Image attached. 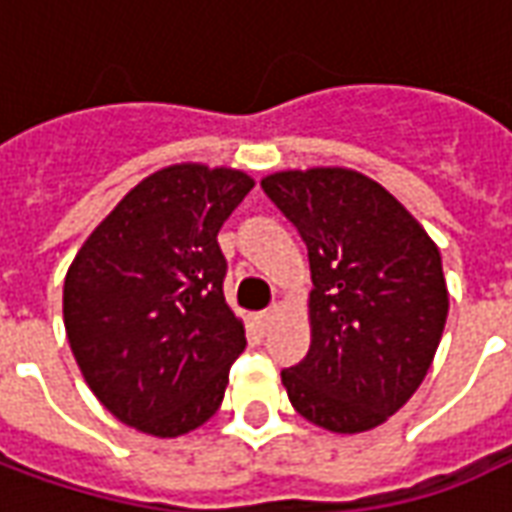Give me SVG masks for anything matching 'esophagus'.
I'll use <instances>...</instances> for the list:
<instances>
[{
	"label": "esophagus",
	"instance_id": "obj_1",
	"mask_svg": "<svg viewBox=\"0 0 512 512\" xmlns=\"http://www.w3.org/2000/svg\"><path fill=\"white\" fill-rule=\"evenodd\" d=\"M279 312H282V307H279V304H274V307H268V310H263V312H257V323H260V326H271Z\"/></svg>",
	"mask_w": 512,
	"mask_h": 512
}]
</instances>
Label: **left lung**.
Wrapping results in <instances>:
<instances>
[{
	"mask_svg": "<svg viewBox=\"0 0 512 512\" xmlns=\"http://www.w3.org/2000/svg\"><path fill=\"white\" fill-rule=\"evenodd\" d=\"M310 255V351L282 370L293 408L332 433H365L428 376L450 296L425 227L356 169H282L260 180Z\"/></svg>",
	"mask_w": 512,
	"mask_h": 512,
	"instance_id": "obj_1",
	"label": "left lung"
}]
</instances>
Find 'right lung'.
<instances>
[{
  "label": "right lung",
  "mask_w": 512,
  "mask_h": 512,
  "mask_svg": "<svg viewBox=\"0 0 512 512\" xmlns=\"http://www.w3.org/2000/svg\"><path fill=\"white\" fill-rule=\"evenodd\" d=\"M241 169L169 164L87 235L62 288L68 343L106 411L178 439L219 411L244 321L224 301L216 235L252 191Z\"/></svg>",
  "instance_id": "obj_1"
}]
</instances>
